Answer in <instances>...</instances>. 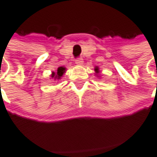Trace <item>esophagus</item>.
<instances>
[{"mask_svg": "<svg viewBox=\"0 0 157 157\" xmlns=\"http://www.w3.org/2000/svg\"><path fill=\"white\" fill-rule=\"evenodd\" d=\"M83 59L82 58H78L75 59V63H76L77 65H82L83 64Z\"/></svg>", "mask_w": 157, "mask_h": 157, "instance_id": "obj_1", "label": "esophagus"}]
</instances>
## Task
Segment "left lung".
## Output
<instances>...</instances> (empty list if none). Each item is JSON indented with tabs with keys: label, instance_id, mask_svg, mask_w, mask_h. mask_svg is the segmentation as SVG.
Returning <instances> with one entry per match:
<instances>
[{
	"label": "left lung",
	"instance_id": "1",
	"mask_svg": "<svg viewBox=\"0 0 157 157\" xmlns=\"http://www.w3.org/2000/svg\"><path fill=\"white\" fill-rule=\"evenodd\" d=\"M95 71H97V72H98V68H95Z\"/></svg>",
	"mask_w": 157,
	"mask_h": 157
}]
</instances>
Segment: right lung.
<instances>
[{
    "mask_svg": "<svg viewBox=\"0 0 157 157\" xmlns=\"http://www.w3.org/2000/svg\"><path fill=\"white\" fill-rule=\"evenodd\" d=\"M66 71V68L65 67H59L58 68V70H57V72H52V78H57V79H59L62 76H63V74H64V72Z\"/></svg>",
    "mask_w": 157,
    "mask_h": 157,
    "instance_id": "right-lung-1",
    "label": "right lung"
}]
</instances>
